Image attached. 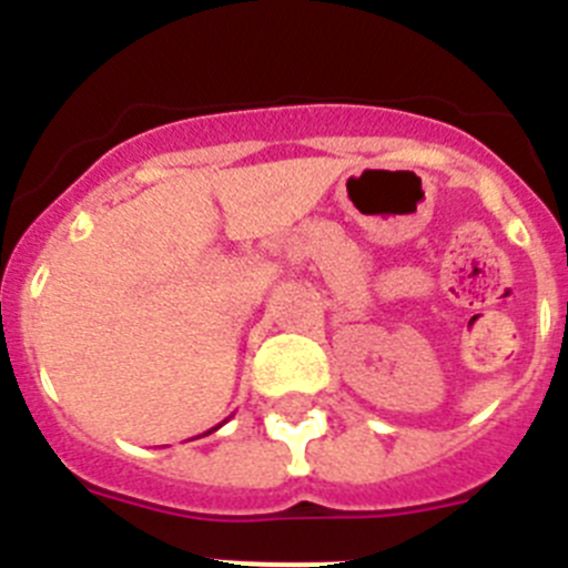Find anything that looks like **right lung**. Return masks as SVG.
Masks as SVG:
<instances>
[{"mask_svg":"<svg viewBox=\"0 0 568 568\" xmlns=\"http://www.w3.org/2000/svg\"><path fill=\"white\" fill-rule=\"evenodd\" d=\"M219 426H222V424H219ZM219 426H215V429H219ZM215 429H210V433H215Z\"/></svg>","mask_w":568,"mask_h":568,"instance_id":"add662e5","label":"right lung"}]
</instances>
